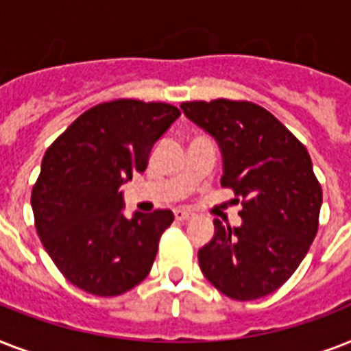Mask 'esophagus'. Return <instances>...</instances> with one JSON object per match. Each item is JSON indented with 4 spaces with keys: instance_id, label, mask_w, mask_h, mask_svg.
Here are the masks:
<instances>
[{
    "instance_id": "obj_1",
    "label": "esophagus",
    "mask_w": 351,
    "mask_h": 351,
    "mask_svg": "<svg viewBox=\"0 0 351 351\" xmlns=\"http://www.w3.org/2000/svg\"><path fill=\"white\" fill-rule=\"evenodd\" d=\"M193 217V213H189V211H186V209H175V219L176 220H189Z\"/></svg>"
}]
</instances>
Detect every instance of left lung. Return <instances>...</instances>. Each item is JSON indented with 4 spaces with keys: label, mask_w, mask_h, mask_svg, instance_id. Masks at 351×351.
<instances>
[{
    "label": "left lung",
    "mask_w": 351,
    "mask_h": 351,
    "mask_svg": "<svg viewBox=\"0 0 351 351\" xmlns=\"http://www.w3.org/2000/svg\"><path fill=\"white\" fill-rule=\"evenodd\" d=\"M180 107L219 142L220 184L242 204L239 228L215 219V237L198 250L200 269L230 299L266 297L293 275L319 230L322 187L310 154L253 101L219 98Z\"/></svg>",
    "instance_id": "8db88e82"
}]
</instances>
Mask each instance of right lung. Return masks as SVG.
<instances>
[{
	"label": "right lung",
	"mask_w": 351,
	"mask_h": 351,
	"mask_svg": "<svg viewBox=\"0 0 351 351\" xmlns=\"http://www.w3.org/2000/svg\"><path fill=\"white\" fill-rule=\"evenodd\" d=\"M180 109L120 98L80 114L47 149L30 195L41 244L76 288L117 297L153 266L169 209L121 215L120 187L143 173L149 154Z\"/></svg>",
	"instance_id": "obj_1"
}]
</instances>
